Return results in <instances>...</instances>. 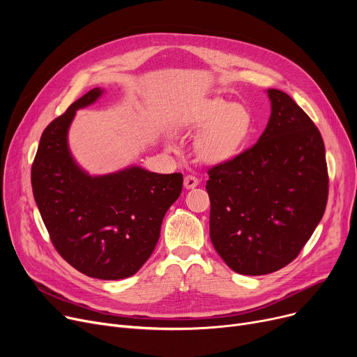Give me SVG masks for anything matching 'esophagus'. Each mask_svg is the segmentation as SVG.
<instances>
[{"label":"esophagus","mask_w":357,"mask_h":357,"mask_svg":"<svg viewBox=\"0 0 357 357\" xmlns=\"http://www.w3.org/2000/svg\"><path fill=\"white\" fill-rule=\"evenodd\" d=\"M198 183H199V181H198V178H195L194 175H186L185 179H183V186H185L186 190L195 188V186H198Z\"/></svg>","instance_id":"34e87169"}]
</instances>
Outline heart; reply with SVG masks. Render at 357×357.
<instances>
[{
    "label": "heart",
    "mask_w": 357,
    "mask_h": 357,
    "mask_svg": "<svg viewBox=\"0 0 357 357\" xmlns=\"http://www.w3.org/2000/svg\"><path fill=\"white\" fill-rule=\"evenodd\" d=\"M181 126L192 133H199L195 153L201 162L222 165L233 160L248 142L253 117L245 105L210 98L186 112Z\"/></svg>",
    "instance_id": "obj_1"
}]
</instances>
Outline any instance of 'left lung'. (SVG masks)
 <instances>
[{"mask_svg": "<svg viewBox=\"0 0 357 357\" xmlns=\"http://www.w3.org/2000/svg\"><path fill=\"white\" fill-rule=\"evenodd\" d=\"M271 117L257 143L208 171L210 237L240 275H266L298 256L328 197L320 131L288 93L268 89Z\"/></svg>", "mask_w": 357, "mask_h": 357, "instance_id": "left-lung-1", "label": "left lung"}]
</instances>
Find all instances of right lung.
<instances>
[{"mask_svg": "<svg viewBox=\"0 0 357 357\" xmlns=\"http://www.w3.org/2000/svg\"><path fill=\"white\" fill-rule=\"evenodd\" d=\"M102 92L91 89L45 128L31 186L58 253L86 276L116 280L135 275L153 253L183 178L140 166L98 176L84 171L70 153L68 131L77 109L96 102Z\"/></svg>", "mask_w": 357, "mask_h": 357, "instance_id": "1", "label": "right lung"}]
</instances>
